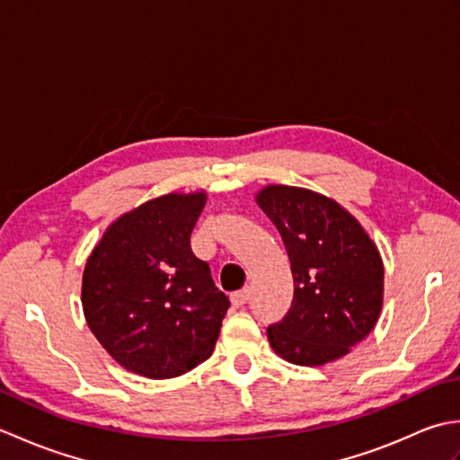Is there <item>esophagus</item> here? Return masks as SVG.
<instances>
[{
  "label": "esophagus",
  "mask_w": 460,
  "mask_h": 460,
  "mask_svg": "<svg viewBox=\"0 0 460 460\" xmlns=\"http://www.w3.org/2000/svg\"><path fill=\"white\" fill-rule=\"evenodd\" d=\"M249 298H251V290H249V288L237 290V292H233V295H231V302H233V306H237V308L245 306L247 302H249Z\"/></svg>",
  "instance_id": "esophagus-1"
}]
</instances>
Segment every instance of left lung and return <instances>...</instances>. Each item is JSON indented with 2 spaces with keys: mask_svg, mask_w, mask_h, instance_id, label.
Masks as SVG:
<instances>
[{
  "mask_svg": "<svg viewBox=\"0 0 460 460\" xmlns=\"http://www.w3.org/2000/svg\"><path fill=\"white\" fill-rule=\"evenodd\" d=\"M259 208L277 225L290 259L295 298L267 330L270 348L296 366L349 354L376 328L384 306V261L348 209L326 195L270 183Z\"/></svg>",
  "mask_w": 460,
  "mask_h": 460,
  "instance_id": "left-lung-1",
  "label": "left lung"
}]
</instances>
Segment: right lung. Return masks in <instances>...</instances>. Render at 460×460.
<instances>
[{
  "mask_svg": "<svg viewBox=\"0 0 460 460\" xmlns=\"http://www.w3.org/2000/svg\"><path fill=\"white\" fill-rule=\"evenodd\" d=\"M205 201L203 190L146 201L112 221L86 259V324L136 376L178 377L213 354L229 298L190 245Z\"/></svg>",
  "mask_w": 460,
  "mask_h": 460,
  "instance_id": "obj_1",
  "label": "right lung"
}]
</instances>
